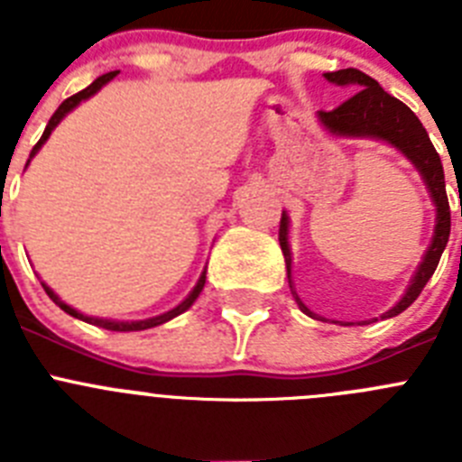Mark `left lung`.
Segmentation results:
<instances>
[{
	"label": "left lung",
	"instance_id": "8db88e82",
	"mask_svg": "<svg viewBox=\"0 0 462 462\" xmlns=\"http://www.w3.org/2000/svg\"><path fill=\"white\" fill-rule=\"evenodd\" d=\"M324 79L328 83L336 85H349L356 89L354 97L340 104L333 110H319L321 125L333 134L340 136H354V138H377V141L391 143L393 148L410 159L416 171L421 173L426 180L428 189H430L432 203L438 208V222H435V234H432L430 247L423 254L421 266L416 268L414 277H411L410 287H407L405 296L400 298L398 303L382 314V319L395 317L402 310L410 308L414 303L419 293L423 291L426 282L430 280L435 268L439 263L444 247L448 243V234H451V210H448L447 199V185H444V169L439 162V154L435 145L430 143V136L419 122V117L407 108L405 104L389 92H383L374 79H370L368 73L358 71V69H340V71L324 73ZM280 247L284 252V261H287V275L291 280V252H289V217L287 212H282L280 219ZM296 296V291H293ZM298 308L305 314L314 317L303 300L296 296Z\"/></svg>",
	"mask_w": 462,
	"mask_h": 462
}]
</instances>
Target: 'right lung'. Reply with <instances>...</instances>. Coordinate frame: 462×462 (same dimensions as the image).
Here are the masks:
<instances>
[{
    "mask_svg": "<svg viewBox=\"0 0 462 462\" xmlns=\"http://www.w3.org/2000/svg\"><path fill=\"white\" fill-rule=\"evenodd\" d=\"M116 76H117V71L104 73V76H99V79L94 80L92 85H88V88L80 89L79 94H73V97H69L67 101H62V106H60V108H57L55 113H52L51 120H48L46 132H43V136H41V138H39V143H36V145H34V150H32L30 159L34 157L36 152H39L41 145H43V143L48 141V136H51L52 129H55V126L60 125V122H62V117L67 116V113H71V110L76 108V106H79L80 101L89 99V97H92V94L99 92V89L104 88V85L108 83V80L116 79ZM30 159H27V164H30ZM41 284H43V289H46V293H48V296H51L52 303L60 305V308H62L64 312L71 314V317H76V319H83V321H88V324L99 326V328H106V330H145V328H154V326H159V324H166V321H171V319H173V317H178V314H182V312H185V310H189V308H191V303H194L196 298H199V293L203 291V287H206V271L201 273V277H199V282H196V287L191 289V293H189V296L185 298V300H182L180 305H175L173 310H169V312H164V314H159V317H152V319H143V321H110V319H99V317H88V314L79 312V310H73L71 305L64 303L62 298L57 296V293L52 291L51 287H48L46 282H41Z\"/></svg>",
    "mask_w": 462,
    "mask_h": 462,
    "instance_id": "1",
    "label": "right lung"
}]
</instances>
